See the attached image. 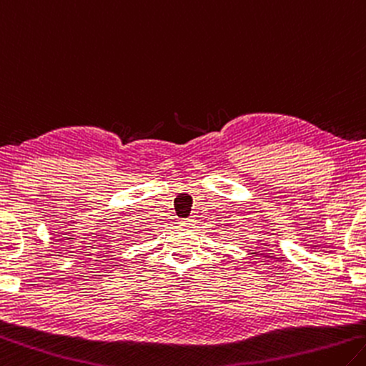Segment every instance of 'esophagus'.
Listing matches in <instances>:
<instances>
[{"label":"esophagus","instance_id":"esophagus-1","mask_svg":"<svg viewBox=\"0 0 366 366\" xmlns=\"http://www.w3.org/2000/svg\"><path fill=\"white\" fill-rule=\"evenodd\" d=\"M184 225H192L194 224V219H185V221H182Z\"/></svg>","mask_w":366,"mask_h":366}]
</instances>
